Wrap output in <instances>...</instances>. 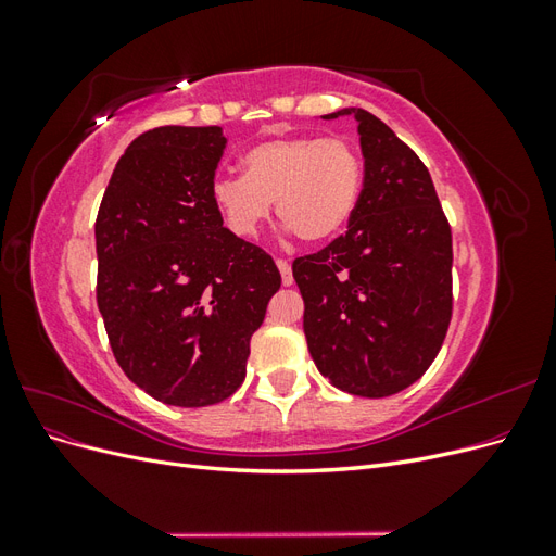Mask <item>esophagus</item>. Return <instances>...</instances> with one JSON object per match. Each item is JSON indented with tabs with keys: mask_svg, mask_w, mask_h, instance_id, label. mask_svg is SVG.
<instances>
[{
	"mask_svg": "<svg viewBox=\"0 0 556 556\" xmlns=\"http://www.w3.org/2000/svg\"><path fill=\"white\" fill-rule=\"evenodd\" d=\"M276 266H278V271H280V276H282V285H292L294 278H292V266H290V262H288V260H278Z\"/></svg>",
	"mask_w": 556,
	"mask_h": 556,
	"instance_id": "34e87169",
	"label": "esophagus"
}]
</instances>
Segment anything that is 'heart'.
Segmentation results:
<instances>
[{"mask_svg":"<svg viewBox=\"0 0 556 556\" xmlns=\"http://www.w3.org/2000/svg\"><path fill=\"white\" fill-rule=\"evenodd\" d=\"M243 176L211 182V201L239 239L257 237L271 204L290 231L308 243H327L350 225L362 199V157L339 137H278L250 146Z\"/></svg>","mask_w":556,"mask_h":556,"instance_id":"obj_1","label":"heart"}]
</instances>
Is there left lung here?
Wrapping results in <instances>:
<instances>
[{"instance_id": "8db88e82", "label": "left lung", "mask_w": 556, "mask_h": 556, "mask_svg": "<svg viewBox=\"0 0 556 556\" xmlns=\"http://www.w3.org/2000/svg\"><path fill=\"white\" fill-rule=\"evenodd\" d=\"M355 115L364 188L348 231L292 274L317 371L339 390L382 399L425 376L452 317V233L429 169L380 117Z\"/></svg>"}]
</instances>
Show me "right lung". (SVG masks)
<instances>
[{
	"label": "right lung",
	"instance_id": "add662e5",
	"mask_svg": "<svg viewBox=\"0 0 556 556\" xmlns=\"http://www.w3.org/2000/svg\"><path fill=\"white\" fill-rule=\"evenodd\" d=\"M223 127H157L117 160L94 223L97 306L125 376L180 408L220 403L245 378L280 274L223 227L211 182Z\"/></svg>",
	"mask_w": 556,
	"mask_h": 556
}]
</instances>
